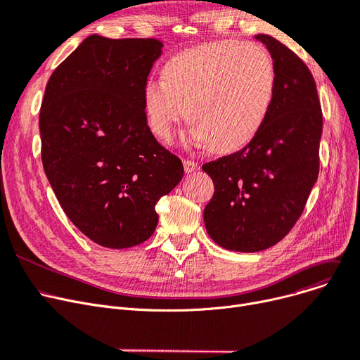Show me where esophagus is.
<instances>
[{
    "label": "esophagus",
    "mask_w": 360,
    "mask_h": 360,
    "mask_svg": "<svg viewBox=\"0 0 360 360\" xmlns=\"http://www.w3.org/2000/svg\"><path fill=\"white\" fill-rule=\"evenodd\" d=\"M184 169H185L186 174H191V172H195V170L200 169V165H198L197 162H194V160L185 159V160H184Z\"/></svg>",
    "instance_id": "esophagus-1"
}]
</instances>
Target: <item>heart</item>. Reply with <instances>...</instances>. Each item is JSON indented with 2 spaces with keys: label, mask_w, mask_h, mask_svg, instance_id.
<instances>
[{
  "label": "heart",
  "mask_w": 360,
  "mask_h": 360,
  "mask_svg": "<svg viewBox=\"0 0 360 360\" xmlns=\"http://www.w3.org/2000/svg\"><path fill=\"white\" fill-rule=\"evenodd\" d=\"M274 60L259 44L214 41L166 61L163 79H148L143 104L151 132L169 139L182 119L195 141L228 154L262 131L275 98Z\"/></svg>",
  "instance_id": "b5f03b06"
}]
</instances>
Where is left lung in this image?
<instances>
[{"mask_svg":"<svg viewBox=\"0 0 360 360\" xmlns=\"http://www.w3.org/2000/svg\"><path fill=\"white\" fill-rule=\"evenodd\" d=\"M276 89L262 131L243 150L202 165L214 184L205 209L210 238L255 253L283 240L299 221L319 175L322 110L304 61L271 35Z\"/></svg>","mask_w":360,"mask_h":360,"instance_id":"obj_1","label":"left lung"}]
</instances>
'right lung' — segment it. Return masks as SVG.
<instances>
[{
  "label": "right lung",
  "instance_id": "1",
  "mask_svg": "<svg viewBox=\"0 0 360 360\" xmlns=\"http://www.w3.org/2000/svg\"><path fill=\"white\" fill-rule=\"evenodd\" d=\"M154 38L88 37L53 72L39 113L45 175L72 224L107 248L148 240L184 166L151 134L143 89Z\"/></svg>",
  "mask_w": 360,
  "mask_h": 360
}]
</instances>
